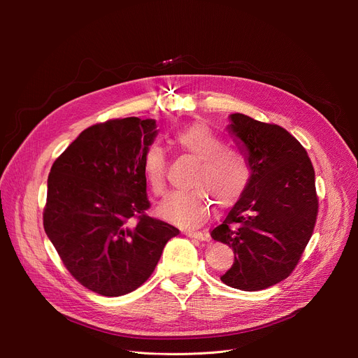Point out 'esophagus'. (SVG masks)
<instances>
[{"mask_svg": "<svg viewBox=\"0 0 358 358\" xmlns=\"http://www.w3.org/2000/svg\"><path fill=\"white\" fill-rule=\"evenodd\" d=\"M184 235H185V236H189V238H193V239H197V241H206V239H208V235L203 234V232L187 231V232H184Z\"/></svg>", "mask_w": 358, "mask_h": 358, "instance_id": "obj_1", "label": "esophagus"}]
</instances>
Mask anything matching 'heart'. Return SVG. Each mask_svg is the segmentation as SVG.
Returning <instances> with one entry per match:
<instances>
[{
	"mask_svg": "<svg viewBox=\"0 0 358 358\" xmlns=\"http://www.w3.org/2000/svg\"><path fill=\"white\" fill-rule=\"evenodd\" d=\"M174 143L182 154L197 159L189 193H173L159 206V215L181 228H199L208 220L213 201L229 208L247 192L252 169L247 155L227 146L223 138L204 123H194L178 130ZM145 181L155 194L166 189V154L158 143L146 148L142 157Z\"/></svg>",
	"mask_w": 358,
	"mask_h": 358,
	"instance_id": "obj_1",
	"label": "heart"
}]
</instances>
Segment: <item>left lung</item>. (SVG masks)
I'll list each match as a JSON object with an SVG mask.
<instances>
[{
    "label": "left lung",
    "instance_id": "8db88e82",
    "mask_svg": "<svg viewBox=\"0 0 358 358\" xmlns=\"http://www.w3.org/2000/svg\"><path fill=\"white\" fill-rule=\"evenodd\" d=\"M229 126L248 150L247 192L210 236L234 250L220 280L257 292L287 278L313 234L319 210L315 169L306 149L278 124L235 113Z\"/></svg>",
    "mask_w": 358,
    "mask_h": 358
}]
</instances>
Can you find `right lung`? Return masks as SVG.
Returning <instances> with one entry per match:
<instances>
[{
  "instance_id": "add662e5",
  "label": "right lung",
  "mask_w": 358,
  "mask_h": 358,
  "mask_svg": "<svg viewBox=\"0 0 358 358\" xmlns=\"http://www.w3.org/2000/svg\"><path fill=\"white\" fill-rule=\"evenodd\" d=\"M155 120L110 119L81 131L53 162L43 228L80 285L116 297L141 287L180 231L148 216L142 157Z\"/></svg>"
}]
</instances>
